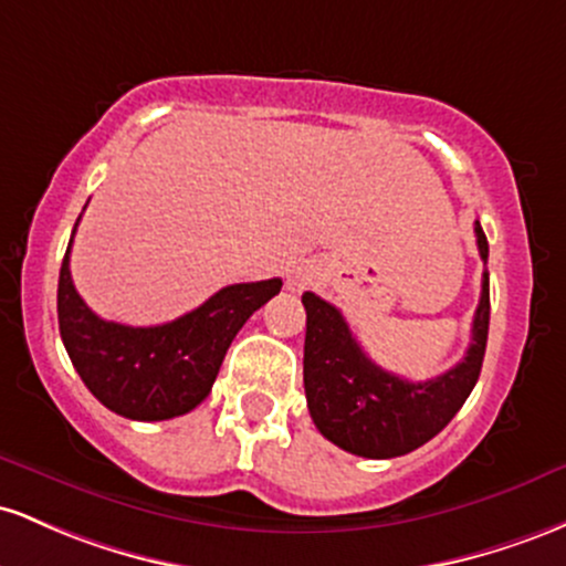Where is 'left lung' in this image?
<instances>
[{"mask_svg": "<svg viewBox=\"0 0 566 566\" xmlns=\"http://www.w3.org/2000/svg\"><path fill=\"white\" fill-rule=\"evenodd\" d=\"M475 243L489 259V243L475 221ZM304 392L315 428L345 452L390 460L415 452L441 433L479 382L489 334V272L481 277V300L465 358L441 377L409 382L385 371L360 350L334 304L304 291Z\"/></svg>", "mask_w": 566, "mask_h": 566, "instance_id": "1", "label": "left lung"}]
</instances>
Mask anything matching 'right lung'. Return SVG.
Returning a JSON list of instances; mask_svg holds the SVG:
<instances>
[{
    "label": "right lung",
    "instance_id": "obj_1",
    "mask_svg": "<svg viewBox=\"0 0 566 566\" xmlns=\"http://www.w3.org/2000/svg\"><path fill=\"white\" fill-rule=\"evenodd\" d=\"M69 253L72 240L59 277L63 347L87 390L114 415L138 422L174 420L206 401L234 334L283 285L281 277L234 283L163 326H123L82 302Z\"/></svg>",
    "mask_w": 566,
    "mask_h": 566
}]
</instances>
